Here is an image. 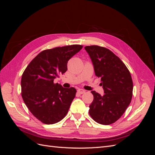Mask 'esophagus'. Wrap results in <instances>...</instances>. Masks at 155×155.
<instances>
[{"mask_svg":"<svg viewBox=\"0 0 155 155\" xmlns=\"http://www.w3.org/2000/svg\"><path fill=\"white\" fill-rule=\"evenodd\" d=\"M78 92L79 93V94H84L85 92V91L83 90V89H82V88H79L78 90Z\"/></svg>","mask_w":155,"mask_h":155,"instance_id":"esophagus-1","label":"esophagus"}]
</instances>
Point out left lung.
<instances>
[{
    "instance_id": "1",
    "label": "left lung",
    "mask_w": 155,
    "mask_h": 155,
    "mask_svg": "<svg viewBox=\"0 0 155 155\" xmlns=\"http://www.w3.org/2000/svg\"><path fill=\"white\" fill-rule=\"evenodd\" d=\"M92 60L96 76L101 78L104 96L91 91L94 100L89 114L97 123L110 125L123 115L133 96V83L128 68L118 56L97 45L85 47Z\"/></svg>"
}]
</instances>
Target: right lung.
<instances>
[{
  "mask_svg": "<svg viewBox=\"0 0 155 155\" xmlns=\"http://www.w3.org/2000/svg\"><path fill=\"white\" fill-rule=\"evenodd\" d=\"M82 48V45H73L42 51L23 72L22 99L31 113L42 123H58L67 115L76 90L63 88L54 80L67 71L68 60Z\"/></svg>",
  "mask_w": 155,
  "mask_h": 155,
  "instance_id": "obj_1",
  "label": "right lung"
}]
</instances>
